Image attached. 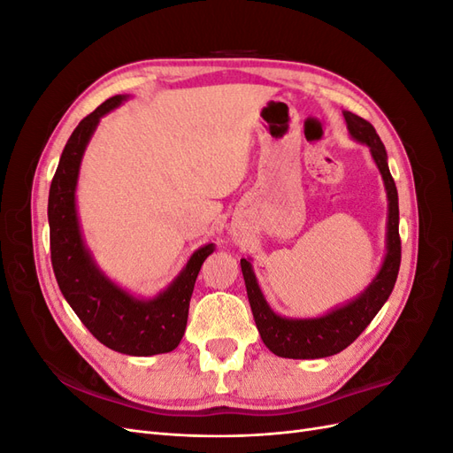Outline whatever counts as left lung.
<instances>
[{
	"label": "left lung",
	"instance_id": "obj_1",
	"mask_svg": "<svg viewBox=\"0 0 453 453\" xmlns=\"http://www.w3.org/2000/svg\"><path fill=\"white\" fill-rule=\"evenodd\" d=\"M348 130L355 140L366 143L370 153L381 172L389 200V221H388V255L383 260L374 281L366 287V291L355 298L353 303L333 310L323 318L315 319H285L273 313L258 289L255 273L250 260L242 258V273L245 280V289L251 304L257 328L265 346L285 359H321L328 355H336L353 344L376 318L380 308L389 298L401 266V236H399V195L388 166V153L380 135L368 120L351 111H344Z\"/></svg>",
	"mask_w": 453,
	"mask_h": 453
}]
</instances>
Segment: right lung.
<instances>
[{
	"instance_id": "1",
	"label": "right lung",
	"mask_w": 453,
	"mask_h": 453,
	"mask_svg": "<svg viewBox=\"0 0 453 453\" xmlns=\"http://www.w3.org/2000/svg\"><path fill=\"white\" fill-rule=\"evenodd\" d=\"M122 100L125 96H113L96 107L79 122L62 150L49 190L50 263L67 304L94 338L113 351L147 357L168 353L181 342L198 272L215 248L213 243L200 248L168 289L153 300L134 298L96 268L79 230L77 175L92 132Z\"/></svg>"
}]
</instances>
